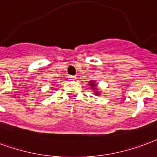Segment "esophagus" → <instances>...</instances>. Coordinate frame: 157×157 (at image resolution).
Segmentation results:
<instances>
[{
  "label": "esophagus",
  "mask_w": 157,
  "mask_h": 157,
  "mask_svg": "<svg viewBox=\"0 0 157 157\" xmlns=\"http://www.w3.org/2000/svg\"><path fill=\"white\" fill-rule=\"evenodd\" d=\"M69 78L72 80H75L76 79V77H75V76H69Z\"/></svg>",
  "instance_id": "esophagus-1"
}]
</instances>
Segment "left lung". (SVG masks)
<instances>
[{
	"mask_svg": "<svg viewBox=\"0 0 157 157\" xmlns=\"http://www.w3.org/2000/svg\"><path fill=\"white\" fill-rule=\"evenodd\" d=\"M90 85H91V86H92V89H94V88H95V83H94V82H90ZM95 94L96 95H99V93H96L95 92Z\"/></svg>",
	"mask_w": 157,
	"mask_h": 157,
	"instance_id": "obj_1",
	"label": "left lung"
}]
</instances>
